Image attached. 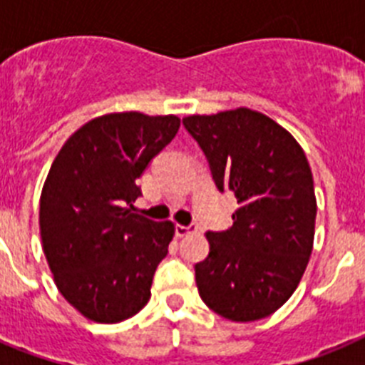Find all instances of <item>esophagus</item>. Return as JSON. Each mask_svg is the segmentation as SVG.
Wrapping results in <instances>:
<instances>
[{
    "label": "esophagus",
    "instance_id": "1",
    "mask_svg": "<svg viewBox=\"0 0 365 365\" xmlns=\"http://www.w3.org/2000/svg\"><path fill=\"white\" fill-rule=\"evenodd\" d=\"M195 230V227H185V225H175V235L177 237H185V235H188L190 232Z\"/></svg>",
    "mask_w": 365,
    "mask_h": 365
}]
</instances>
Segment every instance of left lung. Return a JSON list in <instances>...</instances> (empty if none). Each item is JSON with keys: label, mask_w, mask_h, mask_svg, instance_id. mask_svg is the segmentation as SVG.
<instances>
[{"label": "left lung", "mask_w": 365, "mask_h": 365, "mask_svg": "<svg viewBox=\"0 0 365 365\" xmlns=\"http://www.w3.org/2000/svg\"><path fill=\"white\" fill-rule=\"evenodd\" d=\"M219 192H234L228 230L208 232L195 265L199 296L219 316L254 322L296 291L314 241L316 197L302 146L272 118L240 108L182 118Z\"/></svg>", "instance_id": "obj_1"}]
</instances>
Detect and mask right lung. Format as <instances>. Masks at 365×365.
<instances>
[{
    "instance_id": "right-lung-1",
    "label": "right lung",
    "mask_w": 365,
    "mask_h": 365,
    "mask_svg": "<svg viewBox=\"0 0 365 365\" xmlns=\"http://www.w3.org/2000/svg\"><path fill=\"white\" fill-rule=\"evenodd\" d=\"M179 125L173 115L98 117L67 138L51 166L40 199L43 252L58 291L89 320H128L150 299L175 230L135 212L137 179Z\"/></svg>"
}]
</instances>
